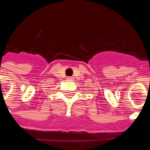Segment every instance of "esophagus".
<instances>
[{
  "mask_svg": "<svg viewBox=\"0 0 150 150\" xmlns=\"http://www.w3.org/2000/svg\"><path fill=\"white\" fill-rule=\"evenodd\" d=\"M67 80H73L74 78H73V76H68V77H67Z\"/></svg>",
  "mask_w": 150,
  "mask_h": 150,
  "instance_id": "1",
  "label": "esophagus"
}]
</instances>
